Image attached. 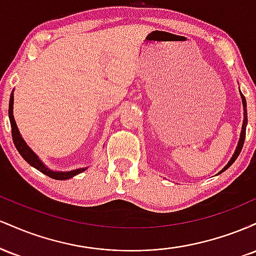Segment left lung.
I'll list each match as a JSON object with an SVG mask.
<instances>
[{
    "label": "left lung",
    "mask_w": 256,
    "mask_h": 256,
    "mask_svg": "<svg viewBox=\"0 0 256 256\" xmlns=\"http://www.w3.org/2000/svg\"><path fill=\"white\" fill-rule=\"evenodd\" d=\"M240 98H242V104H243V125H242V130H240V140H238V143H237V146H236V150H234V155H232V158H230V161H228V164H226V166L224 167V168L220 171L218 174H220V173H222L224 171H226V170L230 167L232 164L234 162V160H236L237 158H238L240 152V150H242L243 148V143H244V140H246V122H248V116H246V98L243 96V94L240 92Z\"/></svg>",
    "instance_id": "1"
}]
</instances>
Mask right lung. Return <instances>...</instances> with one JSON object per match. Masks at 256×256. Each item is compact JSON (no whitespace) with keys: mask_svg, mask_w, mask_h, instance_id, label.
Wrapping results in <instances>:
<instances>
[{"mask_svg":"<svg viewBox=\"0 0 256 256\" xmlns=\"http://www.w3.org/2000/svg\"><path fill=\"white\" fill-rule=\"evenodd\" d=\"M14 90L12 91L10 98V110H8V116H10V122L12 126V137H13V142L16 148L19 152V154L24 158L25 161H28V164H30L32 167L38 170L40 172L44 173L46 176L50 177L52 179H58V180H66V179H70L74 176L79 174V173L84 172L85 170H88V167H82V168L72 170V171H52V170L46 167L43 164V161L38 158V155L34 152L32 149L26 144L24 138L20 134L19 128H18L16 120H14L13 116V104H14Z\"/></svg>","mask_w":256,"mask_h":256,"instance_id":"obj_1","label":"right lung"}]
</instances>
